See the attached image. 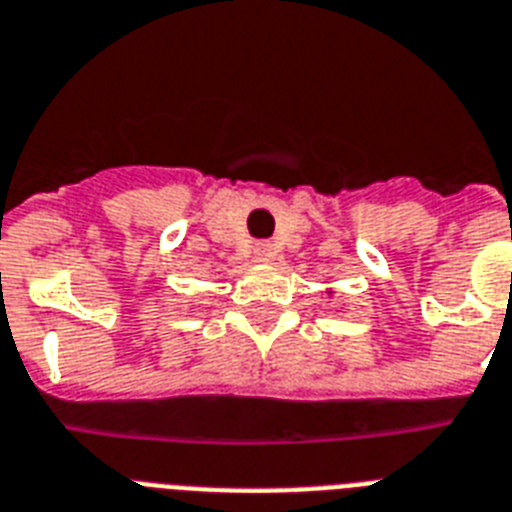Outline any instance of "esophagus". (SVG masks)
<instances>
[{
    "label": "esophagus",
    "instance_id": "esophagus-1",
    "mask_svg": "<svg viewBox=\"0 0 512 512\" xmlns=\"http://www.w3.org/2000/svg\"><path fill=\"white\" fill-rule=\"evenodd\" d=\"M270 255H273V252H270L268 244H260V247H257V257H260V260H268Z\"/></svg>",
    "mask_w": 512,
    "mask_h": 512
}]
</instances>
